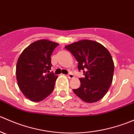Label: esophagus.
<instances>
[{
    "instance_id": "esophagus-1",
    "label": "esophagus",
    "mask_w": 134,
    "mask_h": 134,
    "mask_svg": "<svg viewBox=\"0 0 134 134\" xmlns=\"http://www.w3.org/2000/svg\"><path fill=\"white\" fill-rule=\"evenodd\" d=\"M67 77H68L69 79H72V78H74V75L73 74H71V73H69L67 75Z\"/></svg>"
}]
</instances>
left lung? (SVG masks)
I'll return each instance as SVG.
<instances>
[{
  "label": "left lung",
  "instance_id": "obj_1",
  "mask_svg": "<svg viewBox=\"0 0 134 134\" xmlns=\"http://www.w3.org/2000/svg\"><path fill=\"white\" fill-rule=\"evenodd\" d=\"M78 62L79 71L84 78H80L81 85L73 92L84 102L100 100L108 91L113 80L114 63L110 53L97 41L83 40L65 47Z\"/></svg>",
  "mask_w": 134,
  "mask_h": 134
}]
</instances>
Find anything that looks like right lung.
I'll list each match as a JSON object with an SVG mask.
<instances>
[{
	"label": "right lung",
	"mask_w": 134,
	"mask_h": 134,
	"mask_svg": "<svg viewBox=\"0 0 134 134\" xmlns=\"http://www.w3.org/2000/svg\"><path fill=\"white\" fill-rule=\"evenodd\" d=\"M58 43L47 40L36 41L25 48L17 60L16 76L23 94L40 102L52 93L58 76L51 69L52 52Z\"/></svg>",
	"instance_id": "1"
}]
</instances>
